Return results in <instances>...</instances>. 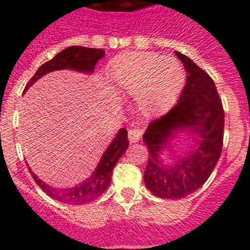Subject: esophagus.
I'll list each match as a JSON object with an SVG mask.
<instances>
[{
  "label": "esophagus",
  "mask_w": 250,
  "mask_h": 250,
  "mask_svg": "<svg viewBox=\"0 0 250 250\" xmlns=\"http://www.w3.org/2000/svg\"><path fill=\"white\" fill-rule=\"evenodd\" d=\"M141 130L139 129H130L129 130V141L130 143H138L141 139Z\"/></svg>",
  "instance_id": "1"
}]
</instances>
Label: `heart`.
<instances>
[{
    "label": "heart",
    "instance_id": "obj_1",
    "mask_svg": "<svg viewBox=\"0 0 250 250\" xmlns=\"http://www.w3.org/2000/svg\"><path fill=\"white\" fill-rule=\"evenodd\" d=\"M109 76L121 94L135 96L146 116L170 109L184 83V72L175 60L152 52H126L111 61Z\"/></svg>",
    "mask_w": 250,
    "mask_h": 250
}]
</instances>
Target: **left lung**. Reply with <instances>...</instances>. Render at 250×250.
Segmentation results:
<instances>
[{
	"mask_svg": "<svg viewBox=\"0 0 250 250\" xmlns=\"http://www.w3.org/2000/svg\"><path fill=\"white\" fill-rule=\"evenodd\" d=\"M175 55L187 83L178 104L151 121L143 135L149 149L144 183L163 199H182L203 187L219 160L224 132V111L211 77L188 56ZM183 136L187 144L178 152L173 141Z\"/></svg>",
	"mask_w": 250,
	"mask_h": 250,
	"instance_id": "1",
	"label": "left lung"
}]
</instances>
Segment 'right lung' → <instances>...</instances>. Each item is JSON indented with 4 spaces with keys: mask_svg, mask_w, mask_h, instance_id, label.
Returning a JSON list of instances; mask_svg holds the SVG:
<instances>
[{
    "mask_svg": "<svg viewBox=\"0 0 250 250\" xmlns=\"http://www.w3.org/2000/svg\"><path fill=\"white\" fill-rule=\"evenodd\" d=\"M104 56H105V51L103 48L70 46L59 52L52 60L40 66L36 74L26 85L23 92L27 91L41 77L50 72L57 71V70H72V71L83 72V74L87 75L94 74L95 66L99 62V60L103 59ZM127 147H129L127 131L125 129H120L115 138L112 139L109 146L104 151L100 161L98 163L91 175L83 183L71 188H63L62 189V188L51 187L50 184H46L43 180H41L31 170V167H28V170H30L32 178L35 179L36 184L55 200L65 203V204H85V203H90L99 198L109 188L110 183H111L112 169Z\"/></svg>",
    "mask_w": 250,
    "mask_h": 250,
    "instance_id": "right-lung-1",
    "label": "right lung"
}]
</instances>
